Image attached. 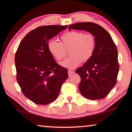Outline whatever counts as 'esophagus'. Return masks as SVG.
I'll use <instances>...</instances> for the list:
<instances>
[{"label": "esophagus", "mask_w": 132, "mask_h": 132, "mask_svg": "<svg viewBox=\"0 0 132 132\" xmlns=\"http://www.w3.org/2000/svg\"><path fill=\"white\" fill-rule=\"evenodd\" d=\"M73 73H74V71H73V70H68L69 76H71L72 75Z\"/></svg>", "instance_id": "esophagus-1"}]
</instances>
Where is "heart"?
<instances>
[{
    "instance_id": "1",
    "label": "heart",
    "mask_w": 132,
    "mask_h": 132,
    "mask_svg": "<svg viewBox=\"0 0 132 132\" xmlns=\"http://www.w3.org/2000/svg\"><path fill=\"white\" fill-rule=\"evenodd\" d=\"M61 41L59 42L51 40L48 43V48L57 61L63 59L66 55V51L70 49V56L61 63V66L68 69H74L81 62L85 63L90 61L95 51V37L91 32L68 31L61 35Z\"/></svg>"
}]
</instances>
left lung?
I'll return each instance as SVG.
<instances>
[{
	"instance_id": "left-lung-1",
	"label": "left lung",
	"mask_w": 132,
	"mask_h": 132,
	"mask_svg": "<svg viewBox=\"0 0 132 132\" xmlns=\"http://www.w3.org/2000/svg\"><path fill=\"white\" fill-rule=\"evenodd\" d=\"M71 29L87 31L95 35L96 48L93 57L76 72L81 77L79 90L85 98H104L117 83L119 66L116 45L108 31L95 23H75L69 27Z\"/></svg>"
}]
</instances>
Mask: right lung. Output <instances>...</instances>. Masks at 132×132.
I'll return each mask as SVG.
<instances>
[{
  "mask_svg": "<svg viewBox=\"0 0 132 132\" xmlns=\"http://www.w3.org/2000/svg\"><path fill=\"white\" fill-rule=\"evenodd\" d=\"M67 27H38L24 37L15 52L17 81L23 94L35 104L54 101L68 79V69L55 61L48 48L49 40Z\"/></svg>",
  "mask_w": 132,
  "mask_h": 132,
  "instance_id": "right-lung-1",
  "label": "right lung"
}]
</instances>
